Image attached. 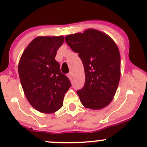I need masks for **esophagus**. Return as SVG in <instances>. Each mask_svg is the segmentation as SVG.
<instances>
[{"label":"esophagus","instance_id":"esophagus-1","mask_svg":"<svg viewBox=\"0 0 147 147\" xmlns=\"http://www.w3.org/2000/svg\"><path fill=\"white\" fill-rule=\"evenodd\" d=\"M68 77L70 79V80H71L72 78V72H70V73L68 74Z\"/></svg>","mask_w":147,"mask_h":147}]
</instances>
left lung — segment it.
I'll return each mask as SVG.
<instances>
[{"mask_svg":"<svg viewBox=\"0 0 147 147\" xmlns=\"http://www.w3.org/2000/svg\"><path fill=\"white\" fill-rule=\"evenodd\" d=\"M83 63L86 81L77 91L86 108L98 110L110 104L120 79V55L113 40L99 30L88 29L65 37Z\"/></svg>","mask_w":147,"mask_h":147,"instance_id":"obj_1","label":"left lung"}]
</instances>
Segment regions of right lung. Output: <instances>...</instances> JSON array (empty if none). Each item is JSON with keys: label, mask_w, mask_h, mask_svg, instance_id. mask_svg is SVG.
Masks as SVG:
<instances>
[{"label": "right lung", "mask_w": 147, "mask_h": 147, "mask_svg": "<svg viewBox=\"0 0 147 147\" xmlns=\"http://www.w3.org/2000/svg\"><path fill=\"white\" fill-rule=\"evenodd\" d=\"M64 37L38 36L28 45L18 63V74L25 97L33 108L52 113L63 106L65 92L71 86L55 60Z\"/></svg>", "instance_id": "obj_1"}]
</instances>
